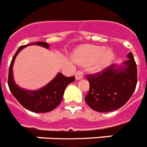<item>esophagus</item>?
Wrapping results in <instances>:
<instances>
[{"mask_svg": "<svg viewBox=\"0 0 147 147\" xmlns=\"http://www.w3.org/2000/svg\"><path fill=\"white\" fill-rule=\"evenodd\" d=\"M75 77H76V80H81L83 78V73L80 70H78L76 72V74H75Z\"/></svg>", "mask_w": 147, "mask_h": 147, "instance_id": "obj_1", "label": "esophagus"}]
</instances>
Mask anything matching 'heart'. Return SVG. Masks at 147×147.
Wrapping results in <instances>:
<instances>
[{
    "mask_svg": "<svg viewBox=\"0 0 147 147\" xmlns=\"http://www.w3.org/2000/svg\"><path fill=\"white\" fill-rule=\"evenodd\" d=\"M115 55L111 50H107L104 47L83 45L77 49L74 55L75 61L80 64L89 66L92 64V70L98 72L105 69L113 61Z\"/></svg>",
    "mask_w": 147,
    "mask_h": 147,
    "instance_id": "obj_1",
    "label": "heart"
}]
</instances>
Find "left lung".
Here are the masks:
<instances>
[{"mask_svg": "<svg viewBox=\"0 0 147 147\" xmlns=\"http://www.w3.org/2000/svg\"><path fill=\"white\" fill-rule=\"evenodd\" d=\"M124 66L115 64L94 74L86 75L90 90L86 102L98 112H109L119 109L130 99L137 83V64L131 52Z\"/></svg>", "mask_w": 147, "mask_h": 147, "instance_id": "left-lung-1", "label": "left lung"}]
</instances>
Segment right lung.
<instances>
[{"instance_id":"right-lung-1","label":"right lung","mask_w":147,"mask_h":147,"mask_svg":"<svg viewBox=\"0 0 147 147\" xmlns=\"http://www.w3.org/2000/svg\"><path fill=\"white\" fill-rule=\"evenodd\" d=\"M40 45L49 49V45L47 42H38L30 43L29 45H22L18 49L12 58L8 74V86L16 99L24 108L29 111L44 113L49 112L55 109L61 102L64 90L69 83L74 82L75 77H67L59 73L50 83L45 87L36 91H29L19 87L13 80V64L16 55L27 45Z\"/></svg>"}]
</instances>
